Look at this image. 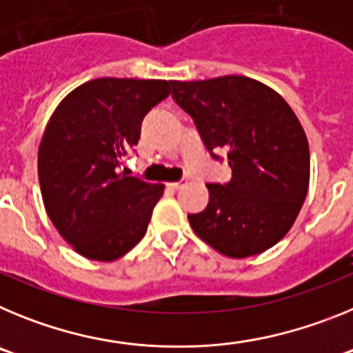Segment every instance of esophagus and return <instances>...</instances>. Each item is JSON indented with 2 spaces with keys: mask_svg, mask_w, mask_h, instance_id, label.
<instances>
[{
  "mask_svg": "<svg viewBox=\"0 0 353 353\" xmlns=\"http://www.w3.org/2000/svg\"><path fill=\"white\" fill-rule=\"evenodd\" d=\"M183 185H187V180H180V182H171L170 183L171 189H182Z\"/></svg>",
  "mask_w": 353,
  "mask_h": 353,
  "instance_id": "1",
  "label": "esophagus"
}]
</instances>
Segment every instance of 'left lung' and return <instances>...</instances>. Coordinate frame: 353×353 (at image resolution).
<instances>
[{"mask_svg": "<svg viewBox=\"0 0 353 353\" xmlns=\"http://www.w3.org/2000/svg\"><path fill=\"white\" fill-rule=\"evenodd\" d=\"M170 83L212 157L226 152L232 168L228 183H207V208L187 215L192 230L224 256L267 251L290 232L310 187L301 121L279 93L251 77Z\"/></svg>", "mask_w": 353, "mask_h": 353, "instance_id": "left-lung-1", "label": "left lung"}]
</instances>
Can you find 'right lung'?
Instances as JSON below:
<instances>
[{"instance_id":"obj_1","label":"right lung","mask_w":353,"mask_h":353,"mask_svg":"<svg viewBox=\"0 0 353 353\" xmlns=\"http://www.w3.org/2000/svg\"><path fill=\"white\" fill-rule=\"evenodd\" d=\"M170 95L162 79L101 77L56 108L39 146L49 219L81 256L113 261L145 236L162 183L118 173L138 145L141 121Z\"/></svg>"}]
</instances>
